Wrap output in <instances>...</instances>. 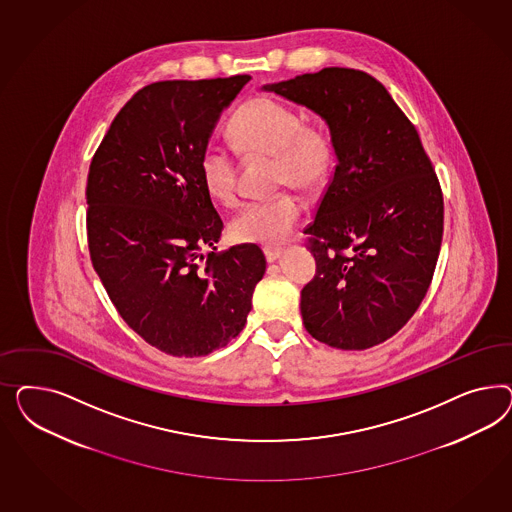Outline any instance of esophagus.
<instances>
[{
  "mask_svg": "<svg viewBox=\"0 0 512 512\" xmlns=\"http://www.w3.org/2000/svg\"><path fill=\"white\" fill-rule=\"evenodd\" d=\"M263 251L264 257H266V261H268V263H274V261L278 259L279 255L283 253V249L272 248V246H266V248H264Z\"/></svg>",
  "mask_w": 512,
  "mask_h": 512,
  "instance_id": "esophagus-1",
  "label": "esophagus"
}]
</instances>
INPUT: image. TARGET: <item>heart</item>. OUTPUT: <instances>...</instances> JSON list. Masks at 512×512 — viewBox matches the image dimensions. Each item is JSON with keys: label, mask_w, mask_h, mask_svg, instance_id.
Wrapping results in <instances>:
<instances>
[{"label": "heart", "mask_w": 512, "mask_h": 512, "mask_svg": "<svg viewBox=\"0 0 512 512\" xmlns=\"http://www.w3.org/2000/svg\"><path fill=\"white\" fill-rule=\"evenodd\" d=\"M234 148L248 157H274L276 187H295L313 195L330 182L338 150L328 125L304 122L289 105L272 97H255L234 112L229 124ZM202 184L223 204L238 197L240 165L233 150L210 142L199 159ZM302 217V202L291 191L264 201L246 202L231 219L229 233L238 242L278 244L293 233Z\"/></svg>", "instance_id": "1"}]
</instances>
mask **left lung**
Wrapping results in <instances>:
<instances>
[{
    "label": "left lung",
    "instance_id": "obj_1",
    "mask_svg": "<svg viewBox=\"0 0 512 512\" xmlns=\"http://www.w3.org/2000/svg\"><path fill=\"white\" fill-rule=\"evenodd\" d=\"M325 118L338 165L304 233L317 272L300 311L315 340L362 351L392 338L434 278L443 193L415 125L372 75L325 67L264 86Z\"/></svg>",
    "mask_w": 512,
    "mask_h": 512
}]
</instances>
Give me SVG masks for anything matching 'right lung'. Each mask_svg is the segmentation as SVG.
Listing matches in <instances>:
<instances>
[{"mask_svg": "<svg viewBox=\"0 0 512 512\" xmlns=\"http://www.w3.org/2000/svg\"><path fill=\"white\" fill-rule=\"evenodd\" d=\"M249 78L144 86L90 163L93 268L125 323L172 357H204L236 338L266 270L255 244L217 251L223 221L199 169L221 110ZM204 247L213 248L206 258Z\"/></svg>", "mask_w": 512, "mask_h": 512, "instance_id": "right-lung-1", "label": "right lung"}]
</instances>
